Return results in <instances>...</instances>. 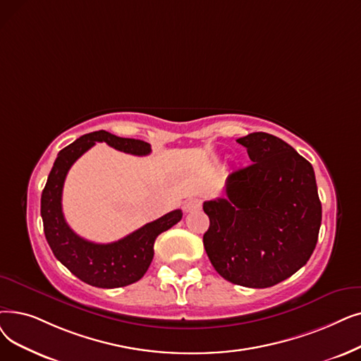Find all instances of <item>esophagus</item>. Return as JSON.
I'll return each instance as SVG.
<instances>
[{
	"instance_id": "34e87169",
	"label": "esophagus",
	"mask_w": 361,
	"mask_h": 361,
	"mask_svg": "<svg viewBox=\"0 0 361 361\" xmlns=\"http://www.w3.org/2000/svg\"><path fill=\"white\" fill-rule=\"evenodd\" d=\"M200 207H202V202H200L199 199L193 197V199H189V200L185 202L184 211H185V212H192V211H195V209H199Z\"/></svg>"
}]
</instances>
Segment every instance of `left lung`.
I'll return each instance as SVG.
<instances>
[{
  "mask_svg": "<svg viewBox=\"0 0 361 361\" xmlns=\"http://www.w3.org/2000/svg\"><path fill=\"white\" fill-rule=\"evenodd\" d=\"M236 142L252 164L231 172L224 197L203 203V246L231 283L270 288L304 267L316 247L322 203L314 169L276 135L252 133Z\"/></svg>",
  "mask_w": 361,
  "mask_h": 361,
  "instance_id": "8db88e82",
  "label": "left lung"
}]
</instances>
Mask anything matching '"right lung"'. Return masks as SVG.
<instances>
[{
	"mask_svg": "<svg viewBox=\"0 0 361 361\" xmlns=\"http://www.w3.org/2000/svg\"><path fill=\"white\" fill-rule=\"evenodd\" d=\"M96 142H104L116 150L135 156H146L152 152L150 145L143 140L122 138L103 130L85 134L61 149L41 196L44 233L54 257L78 279L96 288H122L145 276L153 259L156 238L176 226L183 212L171 211L112 243H94L78 236L61 211V192L71 166Z\"/></svg>",
	"mask_w": 361,
	"mask_h": 361,
	"instance_id": "right-lung-1",
	"label": "right lung"
}]
</instances>
